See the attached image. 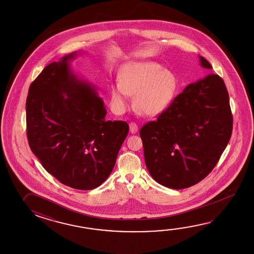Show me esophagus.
I'll return each instance as SVG.
<instances>
[{
  "instance_id": "obj_1",
  "label": "esophagus",
  "mask_w": 254,
  "mask_h": 254,
  "mask_svg": "<svg viewBox=\"0 0 254 254\" xmlns=\"http://www.w3.org/2000/svg\"><path fill=\"white\" fill-rule=\"evenodd\" d=\"M129 131L131 133H135L138 131V125H136L135 123H129Z\"/></svg>"
}]
</instances>
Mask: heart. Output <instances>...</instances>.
Returning <instances> with one entry per match:
<instances>
[{
  "label": "heart",
  "instance_id": "obj_1",
  "mask_svg": "<svg viewBox=\"0 0 254 254\" xmlns=\"http://www.w3.org/2000/svg\"><path fill=\"white\" fill-rule=\"evenodd\" d=\"M118 84L112 87L114 107L124 112L129 106V94H134L136 111L155 116L167 107L176 91V77L153 62L130 63L121 68Z\"/></svg>",
  "mask_w": 254,
  "mask_h": 254
}]
</instances>
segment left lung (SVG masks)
I'll return each mask as SVG.
<instances>
[{
    "label": "left lung",
    "mask_w": 254,
    "mask_h": 254,
    "mask_svg": "<svg viewBox=\"0 0 254 254\" xmlns=\"http://www.w3.org/2000/svg\"><path fill=\"white\" fill-rule=\"evenodd\" d=\"M200 65L211 69L200 56ZM232 132L230 99L223 80L209 74L190 83L165 111L141 127L146 167L158 184L189 188L211 173Z\"/></svg>",
    "instance_id": "obj_1"
}]
</instances>
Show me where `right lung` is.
<instances>
[{"instance_id": "right-lung-1", "label": "right lung", "mask_w": 254, "mask_h": 254, "mask_svg": "<svg viewBox=\"0 0 254 254\" xmlns=\"http://www.w3.org/2000/svg\"><path fill=\"white\" fill-rule=\"evenodd\" d=\"M75 56L47 65L32 82L26 132L31 150L50 174L70 188L88 190L112 173L129 125L105 120L95 88L70 70Z\"/></svg>"}]
</instances>
